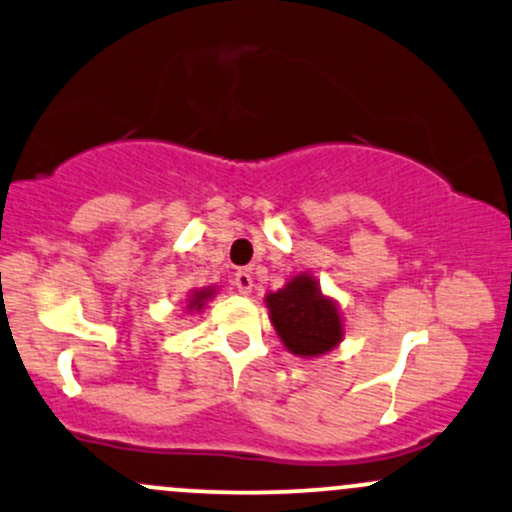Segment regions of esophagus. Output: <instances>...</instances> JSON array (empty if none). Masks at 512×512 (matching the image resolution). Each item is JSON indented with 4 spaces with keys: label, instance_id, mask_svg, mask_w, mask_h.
I'll return each mask as SVG.
<instances>
[{
    "label": "esophagus",
    "instance_id": "obj_1",
    "mask_svg": "<svg viewBox=\"0 0 512 512\" xmlns=\"http://www.w3.org/2000/svg\"><path fill=\"white\" fill-rule=\"evenodd\" d=\"M233 286H236L243 296H248V293H252L255 281H252V274H248V272H236V276H233Z\"/></svg>",
    "mask_w": 512,
    "mask_h": 512
}]
</instances>
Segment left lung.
Returning <instances> with one entry per match:
<instances>
[{"label": "left lung", "instance_id": "8db88e82", "mask_svg": "<svg viewBox=\"0 0 512 512\" xmlns=\"http://www.w3.org/2000/svg\"><path fill=\"white\" fill-rule=\"evenodd\" d=\"M264 303L281 344L293 356L317 358L342 344L344 320L339 305L322 293L313 274L291 276L284 289L267 293Z\"/></svg>", "mask_w": 512, "mask_h": 512}]
</instances>
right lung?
Instances as JSON below:
<instances>
[{"label": "right lung", "mask_w": 512, "mask_h": 512, "mask_svg": "<svg viewBox=\"0 0 512 512\" xmlns=\"http://www.w3.org/2000/svg\"><path fill=\"white\" fill-rule=\"evenodd\" d=\"M214 293H216L214 286H204V289L192 291L190 298H187V313H199V310L207 305V301L214 298Z\"/></svg>", "instance_id": "1"}]
</instances>
